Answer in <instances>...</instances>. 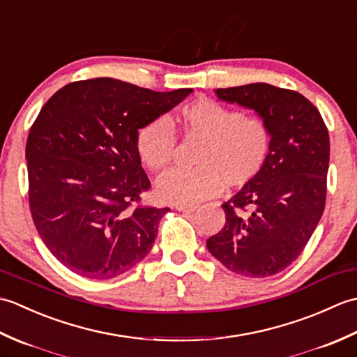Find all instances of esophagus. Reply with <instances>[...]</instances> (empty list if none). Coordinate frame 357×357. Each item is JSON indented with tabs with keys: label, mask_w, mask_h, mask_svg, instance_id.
<instances>
[{
	"label": "esophagus",
	"mask_w": 357,
	"mask_h": 357,
	"mask_svg": "<svg viewBox=\"0 0 357 357\" xmlns=\"http://www.w3.org/2000/svg\"><path fill=\"white\" fill-rule=\"evenodd\" d=\"M174 208H176L178 211H183V213H192V211H195L198 207L196 206H176Z\"/></svg>",
	"instance_id": "obj_1"
}]
</instances>
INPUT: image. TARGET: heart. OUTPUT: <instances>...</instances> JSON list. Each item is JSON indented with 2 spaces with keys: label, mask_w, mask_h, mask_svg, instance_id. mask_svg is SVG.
<instances>
[{
  "label": "heart",
  "mask_w": 357,
  "mask_h": 357,
  "mask_svg": "<svg viewBox=\"0 0 357 357\" xmlns=\"http://www.w3.org/2000/svg\"><path fill=\"white\" fill-rule=\"evenodd\" d=\"M178 128L185 139L201 141L195 170H172L158 181L164 202L193 206L229 188H242L262 173L271 151V130L262 118L244 115L211 98L183 105ZM136 151L151 172H162L176 153V135L169 121L156 118L136 135Z\"/></svg>",
  "instance_id": "heart-1"
}]
</instances>
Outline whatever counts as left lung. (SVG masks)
I'll use <instances>...</instances> for the list:
<instances>
[{
    "label": "left lung",
    "instance_id": "8db88e82",
    "mask_svg": "<svg viewBox=\"0 0 357 357\" xmlns=\"http://www.w3.org/2000/svg\"><path fill=\"white\" fill-rule=\"evenodd\" d=\"M215 93L255 110L268 124L273 141L262 173L222 204L225 225L207 239V248L236 275L273 276L298 259L324 213L327 126L319 110L294 90L255 82Z\"/></svg>",
    "mask_w": 357,
    "mask_h": 357
}]
</instances>
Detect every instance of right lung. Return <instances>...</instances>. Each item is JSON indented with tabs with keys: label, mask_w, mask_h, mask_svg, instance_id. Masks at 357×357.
<instances>
[{
	"label": "right lung",
	"mask_w": 357,
	"mask_h": 357,
	"mask_svg": "<svg viewBox=\"0 0 357 357\" xmlns=\"http://www.w3.org/2000/svg\"><path fill=\"white\" fill-rule=\"evenodd\" d=\"M192 92L95 78L70 82L44 104L26 144L29 206L45 247L67 268L110 279L149 255L170 208L138 206L150 181L136 135Z\"/></svg>",
	"instance_id": "right-lung-1"
}]
</instances>
